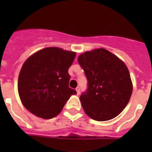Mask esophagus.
Segmentation results:
<instances>
[{"label":"esophagus","mask_w":152,"mask_h":152,"mask_svg":"<svg viewBox=\"0 0 152 152\" xmlns=\"http://www.w3.org/2000/svg\"><path fill=\"white\" fill-rule=\"evenodd\" d=\"M76 92H77V94H78V95L80 94V87H76Z\"/></svg>","instance_id":"obj_1"}]
</instances>
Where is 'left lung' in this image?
Masks as SVG:
<instances>
[{
    "instance_id": "1",
    "label": "left lung",
    "mask_w": 152,
    "mask_h": 152,
    "mask_svg": "<svg viewBox=\"0 0 152 152\" xmlns=\"http://www.w3.org/2000/svg\"><path fill=\"white\" fill-rule=\"evenodd\" d=\"M78 62L87 79V90L80 96L85 113L98 121L114 118L125 108L132 93L127 67L104 48L82 53Z\"/></svg>"
}]
</instances>
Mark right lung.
Masks as SVG:
<instances>
[{
	"mask_svg": "<svg viewBox=\"0 0 152 152\" xmlns=\"http://www.w3.org/2000/svg\"><path fill=\"white\" fill-rule=\"evenodd\" d=\"M76 53L56 47L42 49L28 58L19 74L18 93L24 107L38 117L50 119L57 115L71 95L69 87Z\"/></svg>",
	"mask_w": 152,
	"mask_h": 152,
	"instance_id": "1",
	"label": "right lung"
}]
</instances>
